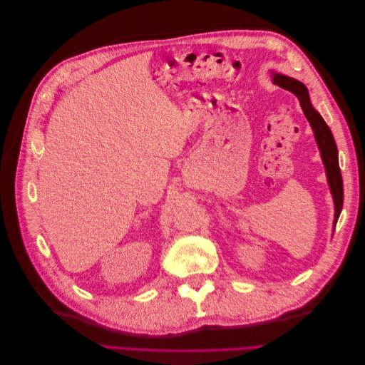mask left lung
Instances as JSON below:
<instances>
[{"label":"left lung","instance_id":"obj_1","mask_svg":"<svg viewBox=\"0 0 365 365\" xmlns=\"http://www.w3.org/2000/svg\"><path fill=\"white\" fill-rule=\"evenodd\" d=\"M272 82L275 85H279L280 88H283V90H288L298 97L303 113L309 123H311L318 149L322 152V158L326 168L330 192H332V196H334V202H335L334 225H336V220L339 217L341 208H342V200H344V197H342L344 193H342V178H341V170L338 164V149H336V143L332 132H330V128L326 125L324 118L314 109L311 98H309L307 88L302 82H298L292 79V77L283 76V74H274Z\"/></svg>","mask_w":365,"mask_h":365}]
</instances>
